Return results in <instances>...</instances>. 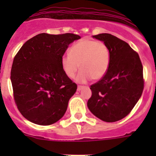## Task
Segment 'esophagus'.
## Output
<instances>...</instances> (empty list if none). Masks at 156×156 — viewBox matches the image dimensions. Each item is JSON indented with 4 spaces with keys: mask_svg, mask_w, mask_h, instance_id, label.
I'll list each match as a JSON object with an SVG mask.
<instances>
[{
    "mask_svg": "<svg viewBox=\"0 0 156 156\" xmlns=\"http://www.w3.org/2000/svg\"><path fill=\"white\" fill-rule=\"evenodd\" d=\"M83 88H84V86H78V89H77V90L79 91V90H82Z\"/></svg>",
    "mask_w": 156,
    "mask_h": 156,
    "instance_id": "esophagus-1",
    "label": "esophagus"
}]
</instances>
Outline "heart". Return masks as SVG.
Returning a JSON list of instances; mask_svg holds the SVG:
<instances>
[{
    "label": "heart",
    "mask_w": 156,
    "mask_h": 156,
    "mask_svg": "<svg viewBox=\"0 0 156 156\" xmlns=\"http://www.w3.org/2000/svg\"><path fill=\"white\" fill-rule=\"evenodd\" d=\"M69 53L61 56L62 70L69 78H73L80 66L76 80L86 83L90 78L98 81L105 75L110 63L108 48L103 42L84 38L71 46Z\"/></svg>",
    "instance_id": "b5f03b06"
}]
</instances>
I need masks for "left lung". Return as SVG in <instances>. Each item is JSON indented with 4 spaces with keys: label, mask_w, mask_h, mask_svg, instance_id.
Here are the masks:
<instances>
[{
    "label": "left lung",
    "mask_w": 156,
    "mask_h": 156,
    "mask_svg": "<svg viewBox=\"0 0 156 156\" xmlns=\"http://www.w3.org/2000/svg\"><path fill=\"white\" fill-rule=\"evenodd\" d=\"M93 38L108 48L110 63L105 75L90 86L87 107L100 120L115 122L130 112L143 94V65L138 54L119 38L108 33Z\"/></svg>",
    "instance_id": "1"
}]
</instances>
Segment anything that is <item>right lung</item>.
<instances>
[{
	"label": "right lung",
	"mask_w": 156,
	"mask_h": 156,
	"mask_svg": "<svg viewBox=\"0 0 156 156\" xmlns=\"http://www.w3.org/2000/svg\"><path fill=\"white\" fill-rule=\"evenodd\" d=\"M80 36L41 33L27 40L13 59L10 79L18 110L30 122L49 126L66 113L77 84L65 74L61 58Z\"/></svg>",
	"instance_id": "1"
}]
</instances>
